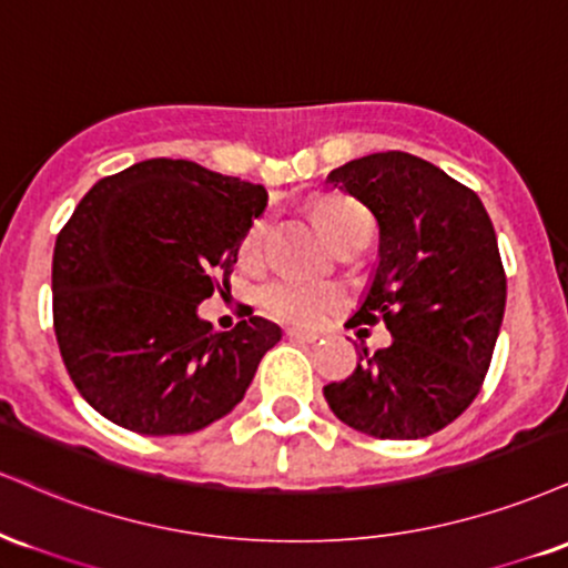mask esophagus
<instances>
[{
    "mask_svg": "<svg viewBox=\"0 0 568 568\" xmlns=\"http://www.w3.org/2000/svg\"><path fill=\"white\" fill-rule=\"evenodd\" d=\"M286 337H290V339H300V343H313V339H318L316 332L297 329V326H292V329H286Z\"/></svg>",
    "mask_w": 568,
    "mask_h": 568,
    "instance_id": "1",
    "label": "esophagus"
}]
</instances>
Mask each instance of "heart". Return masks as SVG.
Returning a JSON list of instances; mask_svg holds the SVG:
<instances>
[{
	"label": "heart",
	"instance_id": "1",
	"mask_svg": "<svg viewBox=\"0 0 568 568\" xmlns=\"http://www.w3.org/2000/svg\"><path fill=\"white\" fill-rule=\"evenodd\" d=\"M369 217L362 204L351 202V199H324L316 206V223L324 231L329 242H335L343 231H348L356 220ZM263 233L265 220L260 217L244 233L242 244H239V260L244 265H255L263 250ZM263 308L268 316L278 318L284 324L295 326H316L322 324L335 305L339 303V292L329 284L303 282V278H276L263 290Z\"/></svg>",
	"mask_w": 568,
	"mask_h": 568
}]
</instances>
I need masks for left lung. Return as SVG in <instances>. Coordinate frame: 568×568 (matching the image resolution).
Returning a JSON list of instances; mask_svg holds the SVG:
<instances>
[{
  "label": "left lung",
  "instance_id": "obj_1",
  "mask_svg": "<svg viewBox=\"0 0 568 568\" xmlns=\"http://www.w3.org/2000/svg\"><path fill=\"white\" fill-rule=\"evenodd\" d=\"M326 183L377 220L379 263L351 324L383 318L393 343L362 348L324 398L366 436L425 438L468 409L489 372L508 295L495 225L468 185L404 151L353 159Z\"/></svg>",
  "mask_w": 568,
  "mask_h": 568
}]
</instances>
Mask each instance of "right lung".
I'll use <instances>...</instances> for the list:
<instances>
[{"label": "right lung", "instance_id": "1", "mask_svg": "<svg viewBox=\"0 0 568 568\" xmlns=\"http://www.w3.org/2000/svg\"><path fill=\"white\" fill-rule=\"evenodd\" d=\"M263 185L185 159H145L98 180L58 233L52 322L65 369L98 415L143 436H183L244 398L282 329L246 313L199 318L229 286Z\"/></svg>", "mask_w": 568, "mask_h": 568}]
</instances>
